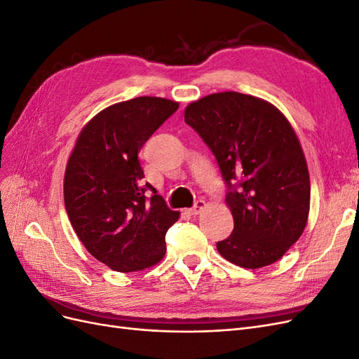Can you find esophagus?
I'll return each mask as SVG.
<instances>
[{
	"label": "esophagus",
	"mask_w": 359,
	"mask_h": 359,
	"mask_svg": "<svg viewBox=\"0 0 359 359\" xmlns=\"http://www.w3.org/2000/svg\"><path fill=\"white\" fill-rule=\"evenodd\" d=\"M205 208H206V202H205V201H198L196 203H194L193 208L190 210V214L198 215V214H201Z\"/></svg>",
	"instance_id": "esophagus-1"
}]
</instances>
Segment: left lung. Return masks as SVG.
<instances>
[{
	"instance_id": "1",
	"label": "left lung",
	"mask_w": 359,
	"mask_h": 359,
	"mask_svg": "<svg viewBox=\"0 0 359 359\" xmlns=\"http://www.w3.org/2000/svg\"><path fill=\"white\" fill-rule=\"evenodd\" d=\"M214 153L231 191L233 232L217 243L229 262L257 269L277 262L299 240L310 211V177L299 139L278 107L224 91L184 111Z\"/></svg>"
}]
</instances>
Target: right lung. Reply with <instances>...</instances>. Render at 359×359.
I'll list each match as a JSON object with an SVG mask.
<instances>
[{"instance_id": "add662e5", "label": "right lung", "mask_w": 359, "mask_h": 359, "mask_svg": "<svg viewBox=\"0 0 359 359\" xmlns=\"http://www.w3.org/2000/svg\"><path fill=\"white\" fill-rule=\"evenodd\" d=\"M178 106L163 97L107 106L83 126L69 157L64 205L70 223L91 256L118 273L158 264L166 253V232L180 219L144 182L137 158Z\"/></svg>"}]
</instances>
